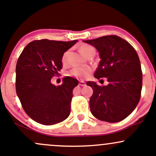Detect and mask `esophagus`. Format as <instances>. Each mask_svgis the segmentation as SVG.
Segmentation results:
<instances>
[{
    "instance_id": "1",
    "label": "esophagus",
    "mask_w": 156,
    "mask_h": 156,
    "mask_svg": "<svg viewBox=\"0 0 156 156\" xmlns=\"http://www.w3.org/2000/svg\"><path fill=\"white\" fill-rule=\"evenodd\" d=\"M79 85H81V86H85V83L84 81H80V83H79Z\"/></svg>"
}]
</instances>
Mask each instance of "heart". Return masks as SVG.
Listing matches in <instances>:
<instances>
[{"label": "heart", "instance_id": "obj_1", "mask_svg": "<svg viewBox=\"0 0 156 156\" xmlns=\"http://www.w3.org/2000/svg\"><path fill=\"white\" fill-rule=\"evenodd\" d=\"M80 51L81 53L84 55L85 56H86L90 52L94 51V48L93 47L91 46L89 44H83L80 46ZM69 51H65L62 54V62L63 65H66L67 62H68V56ZM92 69L90 67H80V68H73L72 69L70 70L68 72V76H73V77H76L77 79H86L90 76V74L91 73Z\"/></svg>", "mask_w": 156, "mask_h": 156}]
</instances>
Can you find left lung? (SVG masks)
Wrapping results in <instances>:
<instances>
[{"mask_svg": "<svg viewBox=\"0 0 156 156\" xmlns=\"http://www.w3.org/2000/svg\"><path fill=\"white\" fill-rule=\"evenodd\" d=\"M83 41L93 45L101 58L94 77H106L108 82V85L87 82L93 89L89 101L92 115L103 121H121L134 111L140 98L142 71L138 53L115 35Z\"/></svg>", "mask_w": 156, "mask_h": 156, "instance_id": "obj_1", "label": "left lung"}]
</instances>
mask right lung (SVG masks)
Listing matches in <instances>:
<instances>
[{
  "label": "right lung",
  "instance_id": "obj_1",
  "mask_svg": "<svg viewBox=\"0 0 156 156\" xmlns=\"http://www.w3.org/2000/svg\"><path fill=\"white\" fill-rule=\"evenodd\" d=\"M77 40L71 41L35 40L29 43L16 64V93L24 112L43 125H53L65 120L71 113L76 79L66 76L55 86L51 78L62 68V56Z\"/></svg>",
  "mask_w": 156,
  "mask_h": 156
}]
</instances>
